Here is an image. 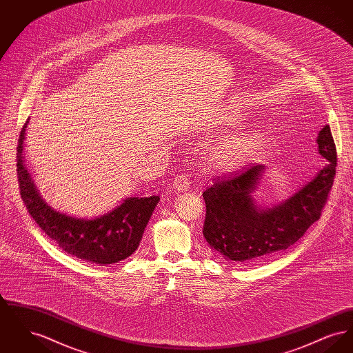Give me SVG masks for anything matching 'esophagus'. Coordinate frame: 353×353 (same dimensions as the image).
Returning a JSON list of instances; mask_svg holds the SVG:
<instances>
[{
  "label": "esophagus",
  "mask_w": 353,
  "mask_h": 353,
  "mask_svg": "<svg viewBox=\"0 0 353 353\" xmlns=\"http://www.w3.org/2000/svg\"><path fill=\"white\" fill-rule=\"evenodd\" d=\"M173 188L177 192H185L186 189L190 188V179L186 174H180L173 180Z\"/></svg>",
  "instance_id": "1"
}]
</instances>
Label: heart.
<instances>
[{"label":"heart","mask_w":353,"mask_h":353,"mask_svg":"<svg viewBox=\"0 0 353 353\" xmlns=\"http://www.w3.org/2000/svg\"><path fill=\"white\" fill-rule=\"evenodd\" d=\"M230 120H235L234 115ZM261 140L259 130L246 127L228 134L217 141L209 153L212 165L221 172H230L241 168L252 156Z\"/></svg>","instance_id":"1"}]
</instances>
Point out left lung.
I'll use <instances>...</instances> for the list:
<instances>
[{"label":"left lung","mask_w":353,"mask_h":353,"mask_svg":"<svg viewBox=\"0 0 353 353\" xmlns=\"http://www.w3.org/2000/svg\"><path fill=\"white\" fill-rule=\"evenodd\" d=\"M325 167L302 188L271 208H261L252 197L265 167L252 165L217 179L202 197L206 205L203 236L225 261L258 262L294 245L320 219L336 174L335 141L330 125L318 136Z\"/></svg>","instance_id":"1"}]
</instances>
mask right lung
Listing matches in <instances>:
<instances>
[{
    "instance_id": "1",
    "label": "right lung",
    "mask_w": 353,
    "mask_h": 353,
    "mask_svg": "<svg viewBox=\"0 0 353 353\" xmlns=\"http://www.w3.org/2000/svg\"><path fill=\"white\" fill-rule=\"evenodd\" d=\"M25 123L17 147V177L21 199L37 225L63 252L101 266L118 263L132 255L159 202V196L128 197L111 212L97 219L71 217L54 210L39 196L23 164Z\"/></svg>"
}]
</instances>
